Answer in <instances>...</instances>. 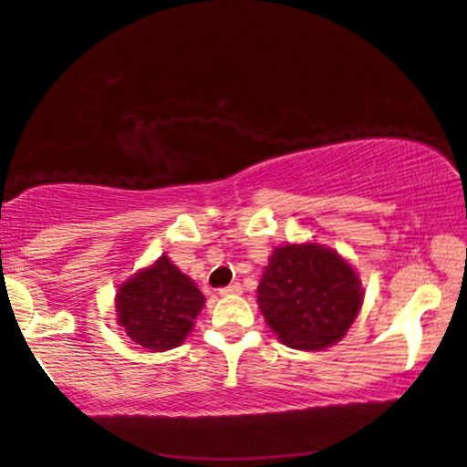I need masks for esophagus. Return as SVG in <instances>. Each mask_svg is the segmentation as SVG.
<instances>
[{
	"instance_id": "34e87169",
	"label": "esophagus",
	"mask_w": 467,
	"mask_h": 467,
	"mask_svg": "<svg viewBox=\"0 0 467 467\" xmlns=\"http://www.w3.org/2000/svg\"><path fill=\"white\" fill-rule=\"evenodd\" d=\"M241 293H243V286L239 283H233L224 288H220L222 297H231V295H241Z\"/></svg>"
}]
</instances>
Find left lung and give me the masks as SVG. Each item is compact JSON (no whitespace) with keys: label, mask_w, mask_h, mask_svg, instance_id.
<instances>
[{"label":"left lung","mask_w":467,"mask_h":467,"mask_svg":"<svg viewBox=\"0 0 467 467\" xmlns=\"http://www.w3.org/2000/svg\"><path fill=\"white\" fill-rule=\"evenodd\" d=\"M359 274L320 243H286L272 251L257 285V306L291 349L322 351L347 335L364 303Z\"/></svg>","instance_id":"obj_1"}]
</instances>
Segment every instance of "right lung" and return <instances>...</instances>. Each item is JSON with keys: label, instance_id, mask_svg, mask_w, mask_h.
Here are the masks:
<instances>
[{"label": "right lung", "instance_id": "1", "mask_svg": "<svg viewBox=\"0 0 467 467\" xmlns=\"http://www.w3.org/2000/svg\"><path fill=\"white\" fill-rule=\"evenodd\" d=\"M203 303L195 280L161 255L118 285L116 324L139 349L168 351L191 335Z\"/></svg>", "mask_w": 467, "mask_h": 467}]
</instances>
